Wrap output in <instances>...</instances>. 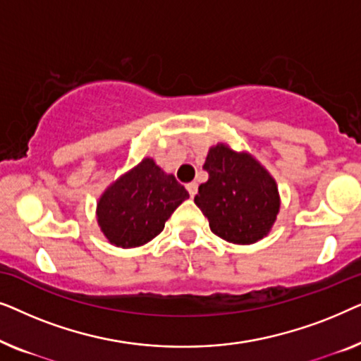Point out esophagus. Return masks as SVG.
Here are the masks:
<instances>
[{"label": "esophagus", "instance_id": "esophagus-1", "mask_svg": "<svg viewBox=\"0 0 361 361\" xmlns=\"http://www.w3.org/2000/svg\"><path fill=\"white\" fill-rule=\"evenodd\" d=\"M197 185L195 182H190V184H187V190H189V194H190V197H195V194H197Z\"/></svg>", "mask_w": 361, "mask_h": 361}]
</instances>
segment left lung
<instances>
[{
  "instance_id": "8db88e82",
  "label": "left lung",
  "mask_w": 361,
  "mask_h": 361,
  "mask_svg": "<svg viewBox=\"0 0 361 361\" xmlns=\"http://www.w3.org/2000/svg\"><path fill=\"white\" fill-rule=\"evenodd\" d=\"M195 205L210 230L228 243L251 245L273 228L281 200L273 176L248 152H236L224 142L212 146Z\"/></svg>"
}]
</instances>
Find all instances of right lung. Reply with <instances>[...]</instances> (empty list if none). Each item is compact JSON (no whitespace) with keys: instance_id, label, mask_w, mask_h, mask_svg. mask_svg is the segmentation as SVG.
Returning <instances> with one entry per match:
<instances>
[{"instance_id":"obj_1","label":"right lung","mask_w":361,"mask_h":361,"mask_svg":"<svg viewBox=\"0 0 361 361\" xmlns=\"http://www.w3.org/2000/svg\"><path fill=\"white\" fill-rule=\"evenodd\" d=\"M189 192L166 174L154 159L140 164L116 179L97 204V220L106 240L118 248L146 245L164 230L166 220Z\"/></svg>"}]
</instances>
